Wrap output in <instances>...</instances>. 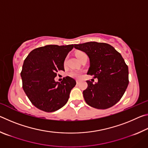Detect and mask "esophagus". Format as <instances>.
I'll return each mask as SVG.
<instances>
[{"mask_svg":"<svg viewBox=\"0 0 148 148\" xmlns=\"http://www.w3.org/2000/svg\"><path fill=\"white\" fill-rule=\"evenodd\" d=\"M79 83H80L79 80H76V84H79Z\"/></svg>","mask_w":148,"mask_h":148,"instance_id":"esophagus-1","label":"esophagus"}]
</instances>
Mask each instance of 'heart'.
Listing matches in <instances>:
<instances>
[{"instance_id": "heart-1", "label": "heart", "mask_w": 148, "mask_h": 148, "mask_svg": "<svg viewBox=\"0 0 148 148\" xmlns=\"http://www.w3.org/2000/svg\"><path fill=\"white\" fill-rule=\"evenodd\" d=\"M82 53V52H77L76 53V56H78V55ZM70 76L71 77H76V78H79L80 77H81V73L77 71H72L71 72H70L69 74Z\"/></svg>"}]
</instances>
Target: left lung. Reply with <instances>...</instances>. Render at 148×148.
Segmentation results:
<instances>
[{
    "label": "left lung",
    "mask_w": 148,
    "mask_h": 148,
    "mask_svg": "<svg viewBox=\"0 0 148 148\" xmlns=\"http://www.w3.org/2000/svg\"><path fill=\"white\" fill-rule=\"evenodd\" d=\"M74 48L88 56L90 66L87 74L98 79L93 84L87 80L83 91L87 104L97 109L113 106L126 91L129 84V69L121 55L111 45L97 42L75 44Z\"/></svg>",
    "instance_id": "1"
}]
</instances>
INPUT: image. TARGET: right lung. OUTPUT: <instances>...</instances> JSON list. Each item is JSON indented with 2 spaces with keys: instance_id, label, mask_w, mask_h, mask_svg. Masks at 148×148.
<instances>
[{
  "instance_id": "add662e5",
  "label": "right lung",
  "mask_w": 148,
  "mask_h": 148,
  "mask_svg": "<svg viewBox=\"0 0 148 148\" xmlns=\"http://www.w3.org/2000/svg\"><path fill=\"white\" fill-rule=\"evenodd\" d=\"M73 47V44L47 45L33 49L25 59L21 72L23 89L37 108L55 112L68 101L75 79L66 76L60 83L54 78L57 72L64 71L65 58Z\"/></svg>"
}]
</instances>
